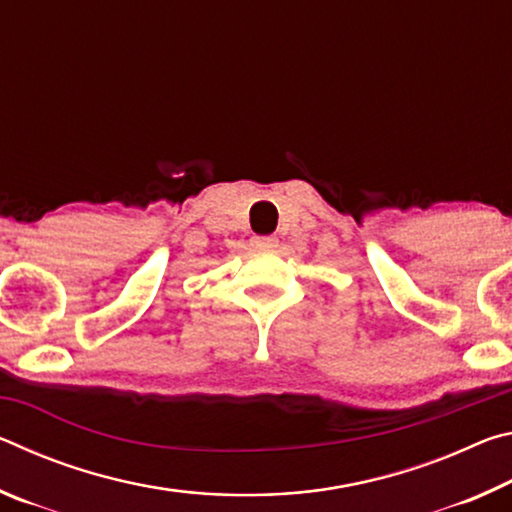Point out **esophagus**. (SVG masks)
Masks as SVG:
<instances>
[{"label": "esophagus", "instance_id": "obj_1", "mask_svg": "<svg viewBox=\"0 0 512 512\" xmlns=\"http://www.w3.org/2000/svg\"><path fill=\"white\" fill-rule=\"evenodd\" d=\"M250 244H253L255 250H273L277 248V237L275 235H259L250 239Z\"/></svg>", "mask_w": 512, "mask_h": 512}]
</instances>
